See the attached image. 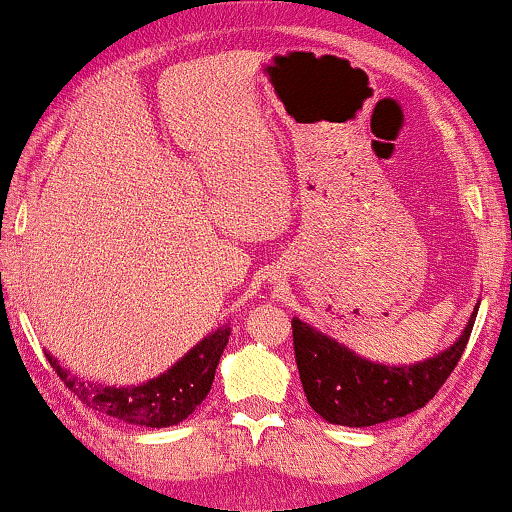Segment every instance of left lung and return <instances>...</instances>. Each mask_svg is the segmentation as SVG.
<instances>
[{
  "mask_svg": "<svg viewBox=\"0 0 512 512\" xmlns=\"http://www.w3.org/2000/svg\"><path fill=\"white\" fill-rule=\"evenodd\" d=\"M477 308L459 341L444 353L409 367H386L357 357L294 317V350L310 407L336 426L364 428L426 407L459 364L473 331Z\"/></svg>",
  "mask_w": 512,
  "mask_h": 512,
  "instance_id": "left-lung-1",
  "label": "left lung"
}]
</instances>
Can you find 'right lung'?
Listing matches in <instances>:
<instances>
[{"label": "right lung", "mask_w": 512, "mask_h": 512, "mask_svg": "<svg viewBox=\"0 0 512 512\" xmlns=\"http://www.w3.org/2000/svg\"><path fill=\"white\" fill-rule=\"evenodd\" d=\"M230 327L216 329L214 334L199 341L181 362H176L167 374L143 386L134 388H103L89 381H79L61 369V364L49 357V364L61 376L65 388H70L86 407L103 411L124 423L145 428H167L181 423L209 395L214 374L228 345Z\"/></svg>", "instance_id": "obj_1"}]
</instances>
